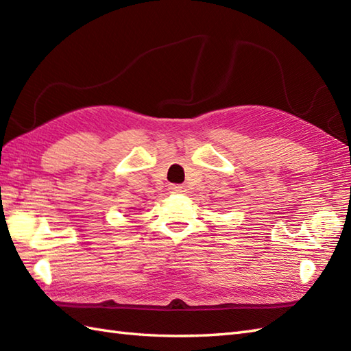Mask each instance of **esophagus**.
<instances>
[{
    "instance_id": "1",
    "label": "esophagus",
    "mask_w": 351,
    "mask_h": 351,
    "mask_svg": "<svg viewBox=\"0 0 351 351\" xmlns=\"http://www.w3.org/2000/svg\"><path fill=\"white\" fill-rule=\"evenodd\" d=\"M169 190H170V193H184V186L182 185H179V184H170L169 185Z\"/></svg>"
}]
</instances>
